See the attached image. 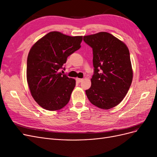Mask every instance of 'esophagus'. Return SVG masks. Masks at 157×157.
Here are the masks:
<instances>
[{"mask_svg": "<svg viewBox=\"0 0 157 157\" xmlns=\"http://www.w3.org/2000/svg\"><path fill=\"white\" fill-rule=\"evenodd\" d=\"M76 80H77V82H81L82 80H83V79L82 78H76Z\"/></svg>", "mask_w": 157, "mask_h": 157, "instance_id": "1", "label": "esophagus"}]
</instances>
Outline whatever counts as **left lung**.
<instances>
[{"instance_id": "left-lung-1", "label": "left lung", "mask_w": 157, "mask_h": 157, "mask_svg": "<svg viewBox=\"0 0 157 157\" xmlns=\"http://www.w3.org/2000/svg\"><path fill=\"white\" fill-rule=\"evenodd\" d=\"M92 48L94 74L86 94L93 105L109 109L119 104L133 78L130 52L126 44L107 32L84 36Z\"/></svg>"}]
</instances>
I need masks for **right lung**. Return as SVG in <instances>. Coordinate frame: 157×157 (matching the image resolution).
I'll return each instance as SVG.
<instances>
[{
	"instance_id": "add662e5",
	"label": "right lung",
	"mask_w": 157,
	"mask_h": 157,
	"mask_svg": "<svg viewBox=\"0 0 157 157\" xmlns=\"http://www.w3.org/2000/svg\"><path fill=\"white\" fill-rule=\"evenodd\" d=\"M82 40V36L52 31L32 46L27 57V80L33 98L42 108L58 110L69 101L76 81L59 70L65 69L68 56L81 47Z\"/></svg>"
}]
</instances>
